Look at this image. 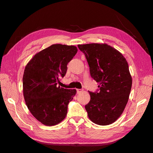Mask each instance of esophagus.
Here are the masks:
<instances>
[{
    "instance_id": "1",
    "label": "esophagus",
    "mask_w": 153,
    "mask_h": 153,
    "mask_svg": "<svg viewBox=\"0 0 153 153\" xmlns=\"http://www.w3.org/2000/svg\"><path fill=\"white\" fill-rule=\"evenodd\" d=\"M82 91V89H76V92H77V94H79V93H80V92Z\"/></svg>"
}]
</instances>
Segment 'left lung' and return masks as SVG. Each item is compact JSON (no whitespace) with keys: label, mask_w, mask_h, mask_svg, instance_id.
Listing matches in <instances>:
<instances>
[{"label":"left lung","mask_w":153,"mask_h":153,"mask_svg":"<svg viewBox=\"0 0 153 153\" xmlns=\"http://www.w3.org/2000/svg\"><path fill=\"white\" fill-rule=\"evenodd\" d=\"M89 66L91 77L99 84L95 92L89 91L91 100L85 106L94 123L106 126L121 116L129 99L132 78L126 59L106 44L78 45Z\"/></svg>","instance_id":"left-lung-1"}]
</instances>
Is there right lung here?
Returning <instances> with one entry per match:
<instances>
[{"label": "right lung", "instance_id": "add662e5", "mask_svg": "<svg viewBox=\"0 0 153 153\" xmlns=\"http://www.w3.org/2000/svg\"><path fill=\"white\" fill-rule=\"evenodd\" d=\"M75 46L55 44L36 53L25 66L23 92L32 115L46 126L61 123L68 113V105L75 89L57 85L65 76L68 62L77 52Z\"/></svg>", "mask_w": 153, "mask_h": 153}]
</instances>
